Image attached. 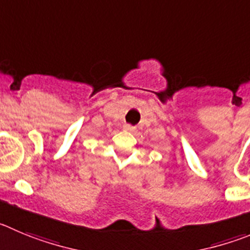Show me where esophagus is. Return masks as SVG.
Instances as JSON below:
<instances>
[{"label":"esophagus","mask_w":250,"mask_h":250,"mask_svg":"<svg viewBox=\"0 0 250 250\" xmlns=\"http://www.w3.org/2000/svg\"><path fill=\"white\" fill-rule=\"evenodd\" d=\"M123 129L127 130V132H134V130H136V127H133V125H123Z\"/></svg>","instance_id":"34e87169"}]
</instances>
